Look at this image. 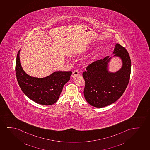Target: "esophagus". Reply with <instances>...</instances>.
Returning <instances> with one entry per match:
<instances>
[{
  "label": "esophagus",
  "mask_w": 150,
  "mask_h": 150,
  "mask_svg": "<svg viewBox=\"0 0 150 150\" xmlns=\"http://www.w3.org/2000/svg\"><path fill=\"white\" fill-rule=\"evenodd\" d=\"M78 75V71H77V70H75L74 72H73V73H72V77H74V76H77V75Z\"/></svg>",
  "instance_id": "1"
}]
</instances>
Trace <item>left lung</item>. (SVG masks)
<instances>
[{"instance_id": "left-lung-1", "label": "left lung", "mask_w": 150, "mask_h": 150, "mask_svg": "<svg viewBox=\"0 0 150 150\" xmlns=\"http://www.w3.org/2000/svg\"><path fill=\"white\" fill-rule=\"evenodd\" d=\"M113 57H120L122 66L117 72L108 70L111 57H105L86 67L82 75L85 80L84 96L90 105L96 107L110 105L122 96L128 84L130 77L131 62L128 52L124 47L117 44Z\"/></svg>"}]
</instances>
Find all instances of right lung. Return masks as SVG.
Returning a JSON list of instances; mask_svg holds the SVG:
<instances>
[{
	"instance_id": "1",
	"label": "right lung",
	"mask_w": 150,
	"mask_h": 150,
	"mask_svg": "<svg viewBox=\"0 0 150 150\" xmlns=\"http://www.w3.org/2000/svg\"><path fill=\"white\" fill-rule=\"evenodd\" d=\"M20 50L16 62V77L22 91L27 97L44 105H52L59 99L64 84L70 79L72 72H55L44 78L27 75L22 68Z\"/></svg>"
}]
</instances>
